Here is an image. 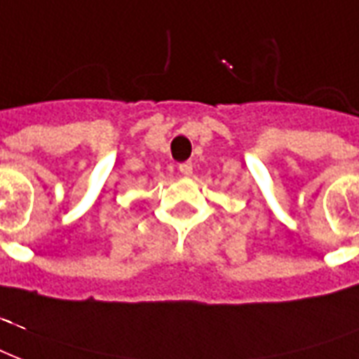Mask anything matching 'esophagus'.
<instances>
[{
	"label": "esophagus",
	"mask_w": 359,
	"mask_h": 359,
	"mask_svg": "<svg viewBox=\"0 0 359 359\" xmlns=\"http://www.w3.org/2000/svg\"><path fill=\"white\" fill-rule=\"evenodd\" d=\"M177 170L182 172L183 176H191V174H193V163H191V161L180 163V165H177Z\"/></svg>",
	"instance_id": "esophagus-1"
}]
</instances>
